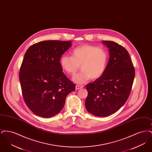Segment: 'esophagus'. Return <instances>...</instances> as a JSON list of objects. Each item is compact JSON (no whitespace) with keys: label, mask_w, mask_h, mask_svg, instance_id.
<instances>
[{"label":"esophagus","mask_w":152,"mask_h":152,"mask_svg":"<svg viewBox=\"0 0 152 152\" xmlns=\"http://www.w3.org/2000/svg\"><path fill=\"white\" fill-rule=\"evenodd\" d=\"M83 88V86H82L76 85V90H79L80 89Z\"/></svg>","instance_id":"obj_1"}]
</instances>
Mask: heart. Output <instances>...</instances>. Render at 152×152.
Instances as JSON below:
<instances>
[{
  "mask_svg": "<svg viewBox=\"0 0 152 152\" xmlns=\"http://www.w3.org/2000/svg\"><path fill=\"white\" fill-rule=\"evenodd\" d=\"M108 52L102 47L84 44L75 48L71 52V56L63 55L60 59L62 69L73 75L80 69L81 71L76 75L73 80L82 84L89 79H98L104 73L108 63Z\"/></svg>",
  "mask_w": 152,
  "mask_h": 152,
  "instance_id": "1",
  "label": "heart"
}]
</instances>
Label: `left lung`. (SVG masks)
<instances>
[{
  "label": "left lung",
  "mask_w": 152,
  "mask_h": 152,
  "mask_svg": "<svg viewBox=\"0 0 152 152\" xmlns=\"http://www.w3.org/2000/svg\"><path fill=\"white\" fill-rule=\"evenodd\" d=\"M109 49L107 68L101 77L86 86V108L92 115L107 117L118 110L129 97L135 71L128 52L112 41L102 40Z\"/></svg>",
  "instance_id": "left-lung-1"
}]
</instances>
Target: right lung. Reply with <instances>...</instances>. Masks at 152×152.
<instances>
[{"mask_svg": "<svg viewBox=\"0 0 152 152\" xmlns=\"http://www.w3.org/2000/svg\"><path fill=\"white\" fill-rule=\"evenodd\" d=\"M71 41L45 40L26 51L19 72L22 94L26 105L37 116L50 118L64 108L67 95L75 90L60 64Z\"/></svg>", "mask_w": 152, "mask_h": 152, "instance_id": "obj_1", "label": "right lung"}]
</instances>
